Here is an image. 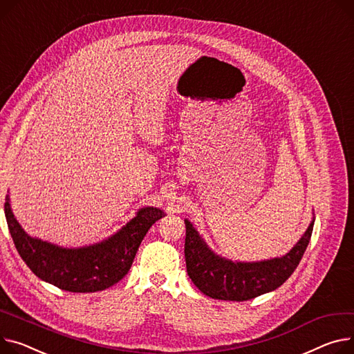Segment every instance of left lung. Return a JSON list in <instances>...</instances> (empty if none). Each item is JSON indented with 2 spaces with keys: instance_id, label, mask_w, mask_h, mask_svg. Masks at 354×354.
I'll return each instance as SVG.
<instances>
[{
  "instance_id": "1",
  "label": "left lung",
  "mask_w": 354,
  "mask_h": 354,
  "mask_svg": "<svg viewBox=\"0 0 354 354\" xmlns=\"http://www.w3.org/2000/svg\"><path fill=\"white\" fill-rule=\"evenodd\" d=\"M185 225L186 270L194 285L212 299L243 301L277 289L292 276L310 242L315 221L289 253L261 262H232L212 250L189 221Z\"/></svg>"
}]
</instances>
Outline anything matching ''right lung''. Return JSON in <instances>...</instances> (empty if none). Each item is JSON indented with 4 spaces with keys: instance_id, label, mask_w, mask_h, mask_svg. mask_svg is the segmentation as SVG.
Wrapping results in <instances>:
<instances>
[{
    "instance_id": "add662e5",
    "label": "right lung",
    "mask_w": 354,
    "mask_h": 354,
    "mask_svg": "<svg viewBox=\"0 0 354 354\" xmlns=\"http://www.w3.org/2000/svg\"><path fill=\"white\" fill-rule=\"evenodd\" d=\"M6 201L8 229L22 261L39 279L74 293L100 292L118 283L129 272L149 227L165 216L158 207H142L133 219L108 239L68 249L31 238L17 222L10 206V195Z\"/></svg>"
}]
</instances>
